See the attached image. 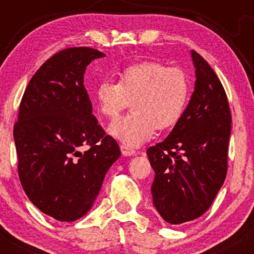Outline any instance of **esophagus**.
<instances>
[{
	"label": "esophagus",
	"mask_w": 254,
	"mask_h": 254,
	"mask_svg": "<svg viewBox=\"0 0 254 254\" xmlns=\"http://www.w3.org/2000/svg\"><path fill=\"white\" fill-rule=\"evenodd\" d=\"M121 150H122V154H123L124 156L135 155V153H136V150L127 144H121Z\"/></svg>",
	"instance_id": "1"
}]
</instances>
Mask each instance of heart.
<instances>
[{"instance_id":"b5f03b06","label":"heart","mask_w":254,"mask_h":254,"mask_svg":"<svg viewBox=\"0 0 254 254\" xmlns=\"http://www.w3.org/2000/svg\"><path fill=\"white\" fill-rule=\"evenodd\" d=\"M190 80L180 68L144 61L131 64L118 75V83L104 80L94 90L98 110L107 119H116L129 105V116L110 127V133L127 145H139L154 131L172 129L182 119L189 99Z\"/></svg>"}]
</instances>
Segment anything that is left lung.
I'll list each match as a JSON object with an SVG mask.
<instances>
[{
    "instance_id": "left-lung-1",
    "label": "left lung",
    "mask_w": 254,
    "mask_h": 254,
    "mask_svg": "<svg viewBox=\"0 0 254 254\" xmlns=\"http://www.w3.org/2000/svg\"><path fill=\"white\" fill-rule=\"evenodd\" d=\"M196 83L182 119L147 150L154 172L151 194L166 222L194 220L210 208L227 174L230 116L226 92L204 58L191 51Z\"/></svg>"
}]
</instances>
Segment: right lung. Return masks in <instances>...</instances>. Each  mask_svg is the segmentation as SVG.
I'll use <instances>...</instances> for the list:
<instances>
[{"label":"right lung","mask_w":254,"mask_h":254,"mask_svg":"<svg viewBox=\"0 0 254 254\" xmlns=\"http://www.w3.org/2000/svg\"><path fill=\"white\" fill-rule=\"evenodd\" d=\"M103 52L69 48L49 58L31 78L14 125L17 172L24 191L58 221L90 210L109 168L121 156L92 113L83 75ZM82 145L90 149L80 152Z\"/></svg>","instance_id":"1"}]
</instances>
